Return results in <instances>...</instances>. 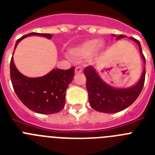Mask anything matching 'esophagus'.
<instances>
[{
  "mask_svg": "<svg viewBox=\"0 0 155 155\" xmlns=\"http://www.w3.org/2000/svg\"><path fill=\"white\" fill-rule=\"evenodd\" d=\"M82 72V68L81 67H77L75 68V73L76 74H80Z\"/></svg>",
  "mask_w": 155,
  "mask_h": 155,
  "instance_id": "obj_1",
  "label": "esophagus"
}]
</instances>
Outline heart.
I'll use <instances>...</instances> for the list:
<instances>
[{"mask_svg":"<svg viewBox=\"0 0 155 155\" xmlns=\"http://www.w3.org/2000/svg\"><path fill=\"white\" fill-rule=\"evenodd\" d=\"M103 46L104 43L102 41L98 42V39H88L82 42L79 46L73 48L71 50V53L77 59L84 58L91 55L94 52L99 51Z\"/></svg>","mask_w":155,"mask_h":155,"instance_id":"heart-1","label":"heart"}]
</instances>
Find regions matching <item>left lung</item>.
Returning <instances> with one entry per match:
<instances>
[{"label": "left lung", "instance_id": "8db88e82", "mask_svg": "<svg viewBox=\"0 0 155 155\" xmlns=\"http://www.w3.org/2000/svg\"><path fill=\"white\" fill-rule=\"evenodd\" d=\"M115 36V35H113ZM126 35H120L116 39L124 38ZM139 46L142 58L144 61L145 57L142 53L140 43L137 39L130 38ZM84 74L86 77V86L88 92V101L90 105L94 110L105 113H115L129 107L138 98L145 81V67L139 81L133 87L127 88H115L108 85L100 78L95 70L91 66L84 68Z\"/></svg>", "mask_w": 155, "mask_h": 155}]
</instances>
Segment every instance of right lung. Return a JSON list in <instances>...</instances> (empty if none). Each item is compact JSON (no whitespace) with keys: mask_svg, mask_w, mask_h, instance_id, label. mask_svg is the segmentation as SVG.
<instances>
[{"mask_svg":"<svg viewBox=\"0 0 155 155\" xmlns=\"http://www.w3.org/2000/svg\"><path fill=\"white\" fill-rule=\"evenodd\" d=\"M30 35L52 38L51 34L31 32L18 39L15 48L21 39ZM10 75L14 90L27 108L40 114H53L64 109L66 90L74 76V67L68 70L53 69L45 76L31 78L18 71L12 57Z\"/></svg>","mask_w":155,"mask_h":155,"instance_id":"obj_1","label":"right lung"}]
</instances>
